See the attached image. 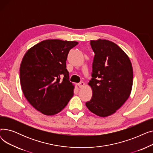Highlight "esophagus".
<instances>
[{"mask_svg":"<svg viewBox=\"0 0 153 153\" xmlns=\"http://www.w3.org/2000/svg\"><path fill=\"white\" fill-rule=\"evenodd\" d=\"M85 84L84 82H81L80 83H79V86L80 88H82L84 86Z\"/></svg>","mask_w":153,"mask_h":153,"instance_id":"esophagus-1","label":"esophagus"}]
</instances>
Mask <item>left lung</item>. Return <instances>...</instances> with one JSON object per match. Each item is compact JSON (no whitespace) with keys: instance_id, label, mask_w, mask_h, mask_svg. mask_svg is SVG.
Wrapping results in <instances>:
<instances>
[{"instance_id":"left-lung-1","label":"left lung","mask_w":153,"mask_h":153,"mask_svg":"<svg viewBox=\"0 0 153 153\" xmlns=\"http://www.w3.org/2000/svg\"><path fill=\"white\" fill-rule=\"evenodd\" d=\"M95 56L89 84L92 96L85 105L93 114L106 117L115 113L130 97L133 72L126 54L107 39L91 40Z\"/></svg>"}]
</instances>
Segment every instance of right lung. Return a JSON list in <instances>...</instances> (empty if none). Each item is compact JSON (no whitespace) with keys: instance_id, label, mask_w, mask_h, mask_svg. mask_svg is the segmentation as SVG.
Masks as SVG:
<instances>
[{"instance_id":"right-lung-1","label":"right lung","mask_w":153,"mask_h":153,"mask_svg":"<svg viewBox=\"0 0 153 153\" xmlns=\"http://www.w3.org/2000/svg\"><path fill=\"white\" fill-rule=\"evenodd\" d=\"M77 42L46 39L24 55L20 68L23 93L36 110L46 115L58 114L74 95L66 60Z\"/></svg>"}]
</instances>
